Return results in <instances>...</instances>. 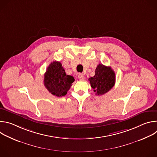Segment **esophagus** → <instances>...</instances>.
Instances as JSON below:
<instances>
[{
    "label": "esophagus",
    "mask_w": 157,
    "mask_h": 157,
    "mask_svg": "<svg viewBox=\"0 0 157 157\" xmlns=\"http://www.w3.org/2000/svg\"><path fill=\"white\" fill-rule=\"evenodd\" d=\"M84 78H85V76H84V75L83 74H81V73L79 74V75H78V79H79V80H84Z\"/></svg>",
    "instance_id": "34e87169"
}]
</instances>
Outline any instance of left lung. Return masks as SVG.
Listing matches in <instances>:
<instances>
[{
  "label": "left lung",
  "mask_w": 157,
  "mask_h": 157,
  "mask_svg": "<svg viewBox=\"0 0 157 157\" xmlns=\"http://www.w3.org/2000/svg\"><path fill=\"white\" fill-rule=\"evenodd\" d=\"M88 80L96 94L103 95L114 86L116 75L110 67L99 64L95 70V75Z\"/></svg>",
  "instance_id": "1"
}]
</instances>
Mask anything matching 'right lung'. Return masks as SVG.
<instances>
[{"instance_id": "right-lung-1", "label": "right lung", "mask_w": 157, "mask_h": 157, "mask_svg": "<svg viewBox=\"0 0 157 157\" xmlns=\"http://www.w3.org/2000/svg\"><path fill=\"white\" fill-rule=\"evenodd\" d=\"M74 81L72 76L66 74L61 63L56 61L51 63L44 75V86L56 97L65 96Z\"/></svg>"}]
</instances>
